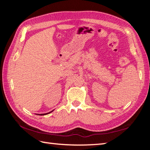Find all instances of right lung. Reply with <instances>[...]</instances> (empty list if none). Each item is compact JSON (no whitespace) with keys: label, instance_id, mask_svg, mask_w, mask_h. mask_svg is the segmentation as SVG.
<instances>
[{"label":"right lung","instance_id":"1","mask_svg":"<svg viewBox=\"0 0 150 150\" xmlns=\"http://www.w3.org/2000/svg\"><path fill=\"white\" fill-rule=\"evenodd\" d=\"M54 110H52V111H51V112H47V113H45V114H36L37 115H41V116H43V115H48V114H50V113H51L52 112H53Z\"/></svg>","mask_w":150,"mask_h":150}]
</instances>
